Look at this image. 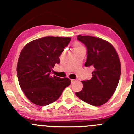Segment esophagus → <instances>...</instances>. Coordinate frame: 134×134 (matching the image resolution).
Returning a JSON list of instances; mask_svg holds the SVG:
<instances>
[{"label":"esophagus","mask_w":134,"mask_h":134,"mask_svg":"<svg viewBox=\"0 0 134 134\" xmlns=\"http://www.w3.org/2000/svg\"><path fill=\"white\" fill-rule=\"evenodd\" d=\"M76 81V79H71V82L72 83H74Z\"/></svg>","instance_id":"esophagus-1"}]
</instances>
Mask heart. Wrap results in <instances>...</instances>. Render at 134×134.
<instances>
[{
	"label": "heart",
	"mask_w": 134,
	"mask_h": 134,
	"mask_svg": "<svg viewBox=\"0 0 134 134\" xmlns=\"http://www.w3.org/2000/svg\"><path fill=\"white\" fill-rule=\"evenodd\" d=\"M73 47L74 48V50H76V49H78V48H84V47H83L82 44L79 42H76L75 43H74Z\"/></svg>",
	"instance_id": "heart-1"
}]
</instances>
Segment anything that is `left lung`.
<instances>
[{"label": "left lung", "mask_w": 134, "mask_h": 134, "mask_svg": "<svg viewBox=\"0 0 134 134\" xmlns=\"http://www.w3.org/2000/svg\"><path fill=\"white\" fill-rule=\"evenodd\" d=\"M77 40L87 48L86 67L94 69L92 78L82 81V90L76 96L91 105L100 106L111 98L121 74L119 57L114 47L99 38L78 35Z\"/></svg>", "instance_id": "left-lung-1"}]
</instances>
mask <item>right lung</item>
Listing matches in <instances>:
<instances>
[{
    "instance_id": "obj_1",
    "label": "right lung",
    "mask_w": 134,
    "mask_h": 134,
    "mask_svg": "<svg viewBox=\"0 0 134 134\" xmlns=\"http://www.w3.org/2000/svg\"><path fill=\"white\" fill-rule=\"evenodd\" d=\"M71 38L47 36L27 43L20 53L17 75L23 93L30 101L46 106L59 98L70 84L69 78L50 76L52 68L59 64V57Z\"/></svg>"
}]
</instances>
